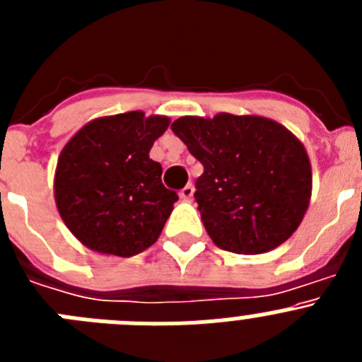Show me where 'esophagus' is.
I'll return each instance as SVG.
<instances>
[{
  "label": "esophagus",
  "mask_w": 362,
  "mask_h": 362,
  "mask_svg": "<svg viewBox=\"0 0 362 362\" xmlns=\"http://www.w3.org/2000/svg\"><path fill=\"white\" fill-rule=\"evenodd\" d=\"M194 192H196V187H194V185H187L183 190L179 192V197H181L183 201H192V197H194Z\"/></svg>",
  "instance_id": "esophagus-1"
}]
</instances>
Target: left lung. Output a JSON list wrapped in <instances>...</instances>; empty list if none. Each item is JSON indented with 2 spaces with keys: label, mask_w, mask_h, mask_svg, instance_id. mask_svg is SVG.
<instances>
[{
  "label": "left lung",
  "mask_w": 362,
  "mask_h": 362,
  "mask_svg": "<svg viewBox=\"0 0 362 362\" xmlns=\"http://www.w3.org/2000/svg\"><path fill=\"white\" fill-rule=\"evenodd\" d=\"M172 130L203 165L197 210L214 245L233 254H264L299 228L312 197L305 145L263 116H183Z\"/></svg>",
  "instance_id": "left-lung-1"
}]
</instances>
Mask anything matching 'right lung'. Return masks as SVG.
Wrapping results in <instances>:
<instances>
[{
	"instance_id": "right-lung-1",
	"label": "right lung",
	"mask_w": 362,
	"mask_h": 362,
	"mask_svg": "<svg viewBox=\"0 0 362 362\" xmlns=\"http://www.w3.org/2000/svg\"><path fill=\"white\" fill-rule=\"evenodd\" d=\"M170 124L132 110L95 117L70 137L57 158L54 199L83 246L132 257L158 241L177 194L161 183L150 148Z\"/></svg>"
}]
</instances>
